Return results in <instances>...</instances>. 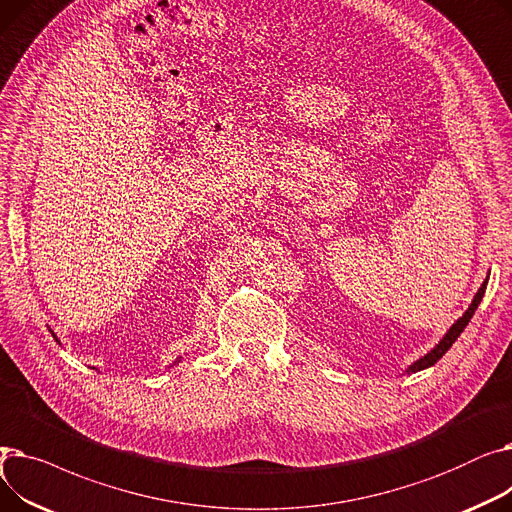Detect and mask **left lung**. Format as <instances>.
<instances>
[{
  "label": "left lung",
  "instance_id": "1",
  "mask_svg": "<svg viewBox=\"0 0 512 512\" xmlns=\"http://www.w3.org/2000/svg\"><path fill=\"white\" fill-rule=\"evenodd\" d=\"M486 286H488V280L481 284V288L477 290V294L473 297V301H471V305H469V309L463 313V317H459L452 324V328L444 334V338L432 348V351H429L425 357H421V359H417L413 365H409V369H407V373H415V371H421V369H427V367H432L434 363H438L444 355H446V351L448 348L456 342V338L461 336V332L467 328V324L471 321V317H473V313L477 311V307H479V303H481V299H483V294H486Z\"/></svg>",
  "mask_w": 512,
  "mask_h": 512
}]
</instances>
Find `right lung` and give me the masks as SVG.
<instances>
[{
	"instance_id": "right-lung-1",
	"label": "right lung",
	"mask_w": 512,
	"mask_h": 512,
	"mask_svg": "<svg viewBox=\"0 0 512 512\" xmlns=\"http://www.w3.org/2000/svg\"><path fill=\"white\" fill-rule=\"evenodd\" d=\"M178 361H180V359H176V361H174V363H178Z\"/></svg>"
}]
</instances>
